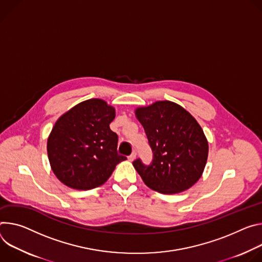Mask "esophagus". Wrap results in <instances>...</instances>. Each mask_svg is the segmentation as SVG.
<instances>
[{"mask_svg": "<svg viewBox=\"0 0 262 262\" xmlns=\"http://www.w3.org/2000/svg\"><path fill=\"white\" fill-rule=\"evenodd\" d=\"M136 158V153L135 152H133L129 157H128V159H129V161H133L134 159Z\"/></svg>", "mask_w": 262, "mask_h": 262, "instance_id": "obj_1", "label": "esophagus"}]
</instances>
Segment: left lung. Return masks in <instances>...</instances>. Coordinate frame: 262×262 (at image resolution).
<instances>
[{
    "label": "left lung",
    "mask_w": 262,
    "mask_h": 262,
    "mask_svg": "<svg viewBox=\"0 0 262 262\" xmlns=\"http://www.w3.org/2000/svg\"><path fill=\"white\" fill-rule=\"evenodd\" d=\"M135 115L153 152L150 165L133 161L144 184L167 194L190 188L201 178L208 157V141L195 119L170 101L138 107Z\"/></svg>",
    "instance_id": "8db88e82"
}]
</instances>
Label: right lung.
Wrapping results in <instances>:
<instances>
[{"mask_svg":"<svg viewBox=\"0 0 262 262\" xmlns=\"http://www.w3.org/2000/svg\"><path fill=\"white\" fill-rule=\"evenodd\" d=\"M115 109L101 99L79 103L55 123L47 143L55 176L80 190L101 186L116 164L126 160L118 154V134L109 125Z\"/></svg>","mask_w":262,"mask_h":262,"instance_id":"right-lung-1","label":"right lung"}]
</instances>
